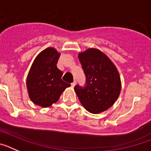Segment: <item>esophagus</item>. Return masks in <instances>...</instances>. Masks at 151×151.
I'll return each instance as SVG.
<instances>
[{
  "instance_id": "esophagus-1",
  "label": "esophagus",
  "mask_w": 151,
  "mask_h": 151,
  "mask_svg": "<svg viewBox=\"0 0 151 151\" xmlns=\"http://www.w3.org/2000/svg\"><path fill=\"white\" fill-rule=\"evenodd\" d=\"M76 81H74V82H73V83L71 84V85H72V87H75V85H76Z\"/></svg>"
}]
</instances>
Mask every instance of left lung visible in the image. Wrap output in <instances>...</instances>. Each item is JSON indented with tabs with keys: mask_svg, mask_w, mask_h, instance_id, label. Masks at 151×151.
<instances>
[{
	"mask_svg": "<svg viewBox=\"0 0 151 151\" xmlns=\"http://www.w3.org/2000/svg\"><path fill=\"white\" fill-rule=\"evenodd\" d=\"M86 77L85 87L76 85L74 90L85 110L100 113L113 106L119 96L121 80L119 72L105 54L89 48L78 54Z\"/></svg>",
	"mask_w": 151,
	"mask_h": 151,
	"instance_id": "obj_1",
	"label": "left lung"
}]
</instances>
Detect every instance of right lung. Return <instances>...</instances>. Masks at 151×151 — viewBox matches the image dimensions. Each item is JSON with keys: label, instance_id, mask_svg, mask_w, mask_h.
Instances as JSON below:
<instances>
[{"label": "right lung", "instance_id": "right-lung-1", "mask_svg": "<svg viewBox=\"0 0 151 151\" xmlns=\"http://www.w3.org/2000/svg\"><path fill=\"white\" fill-rule=\"evenodd\" d=\"M60 54L54 47L40 53L31 66L26 79L29 98L35 104L48 107L59 100L70 84L61 78L63 72L57 66Z\"/></svg>", "mask_w": 151, "mask_h": 151}]
</instances>
